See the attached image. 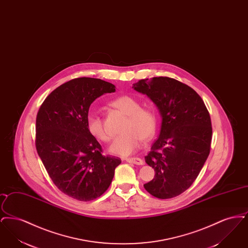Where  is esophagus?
I'll return each instance as SVG.
<instances>
[{
    "label": "esophagus",
    "mask_w": 248,
    "mask_h": 248,
    "mask_svg": "<svg viewBox=\"0 0 248 248\" xmlns=\"http://www.w3.org/2000/svg\"><path fill=\"white\" fill-rule=\"evenodd\" d=\"M126 162L131 163V164H135V165H144V161L139 158V157H133V158H126L125 159Z\"/></svg>",
    "instance_id": "1"
}]
</instances>
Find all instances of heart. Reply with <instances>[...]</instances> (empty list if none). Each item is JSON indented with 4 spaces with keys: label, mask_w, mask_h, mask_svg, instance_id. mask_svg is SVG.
I'll return each instance as SVG.
<instances>
[{
    "label": "heart",
    "mask_w": 248,
    "mask_h": 248,
    "mask_svg": "<svg viewBox=\"0 0 248 248\" xmlns=\"http://www.w3.org/2000/svg\"><path fill=\"white\" fill-rule=\"evenodd\" d=\"M111 104L125 113L128 118L122 128L124 133L114 139L108 151L119 156H128L137 152L142 140L153 138L157 125L156 115L153 109L142 108L141 103L130 95L119 96ZM86 127L96 140L109 141L110 136L104 127L102 119L96 112L90 111L87 114Z\"/></svg>",
    "instance_id": "b5f03b06"
}]
</instances>
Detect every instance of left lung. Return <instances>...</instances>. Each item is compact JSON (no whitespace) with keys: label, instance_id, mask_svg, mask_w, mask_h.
Returning a JSON list of instances; mask_svg holds the SVG:
<instances>
[{"label":"left lung","instance_id":"left-lung-1","mask_svg":"<svg viewBox=\"0 0 248 248\" xmlns=\"http://www.w3.org/2000/svg\"><path fill=\"white\" fill-rule=\"evenodd\" d=\"M159 109L161 130L145 161L155 171L145 189L159 199H169L189 189L209 153L212 126L209 112L191 87L169 77H154L133 84Z\"/></svg>","mask_w":248,"mask_h":248}]
</instances>
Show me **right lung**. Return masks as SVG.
Instances as JSON below:
<instances>
[{
    "label": "right lung",
    "instance_id": "add662e5",
    "mask_svg": "<svg viewBox=\"0 0 248 248\" xmlns=\"http://www.w3.org/2000/svg\"><path fill=\"white\" fill-rule=\"evenodd\" d=\"M113 92L112 83L76 78L55 89L38 111L37 153L54 184L76 200L88 202L102 195L122 162L101 154L100 144L86 127L91 104Z\"/></svg>",
    "mask_w": 248,
    "mask_h": 248
}]
</instances>
